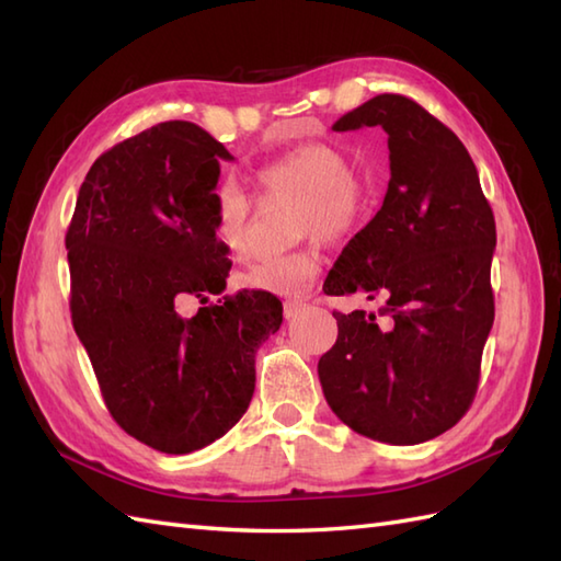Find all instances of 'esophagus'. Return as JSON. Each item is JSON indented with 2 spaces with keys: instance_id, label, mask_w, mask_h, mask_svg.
I'll return each mask as SVG.
<instances>
[{
  "instance_id": "esophagus-1",
  "label": "esophagus",
  "mask_w": 561,
  "mask_h": 561,
  "mask_svg": "<svg viewBox=\"0 0 561 561\" xmlns=\"http://www.w3.org/2000/svg\"><path fill=\"white\" fill-rule=\"evenodd\" d=\"M301 308H304V304L301 301H284V318H296L301 313Z\"/></svg>"
}]
</instances>
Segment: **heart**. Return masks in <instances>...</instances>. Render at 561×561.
Returning a JSON list of instances; mask_svg holds the SVG:
<instances>
[{"mask_svg": "<svg viewBox=\"0 0 561 561\" xmlns=\"http://www.w3.org/2000/svg\"><path fill=\"white\" fill-rule=\"evenodd\" d=\"M255 181L265 197L296 199L299 207L294 211V229L299 238L313 236L323 243L342 241L362 224L368 207L366 190L354 178L352 161L325 141H308L262 163ZM250 224L253 199L236 181H224L214 193V231L238 260H245L250 253ZM316 272V255L299 250L255 262L241 274V284L257 291L296 296L306 291Z\"/></svg>", "mask_w": 561, "mask_h": 561, "instance_id": "obj_1", "label": "heart"}]
</instances>
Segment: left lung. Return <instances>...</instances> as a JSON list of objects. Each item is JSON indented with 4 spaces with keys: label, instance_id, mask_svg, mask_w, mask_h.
Masks as SVG:
<instances>
[{
    "label": "left lung",
    "instance_id": "8db88e82",
    "mask_svg": "<svg viewBox=\"0 0 561 561\" xmlns=\"http://www.w3.org/2000/svg\"><path fill=\"white\" fill-rule=\"evenodd\" d=\"M383 127V207L342 250L325 294L383 301L340 313L320 356L325 400L356 434L412 446L456 426L480 383L494 323L496 224L462 141L400 93H380L332 125Z\"/></svg>",
    "mask_w": 561,
    "mask_h": 561
}]
</instances>
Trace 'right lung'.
Masks as SVG:
<instances>
[{
  "mask_svg": "<svg viewBox=\"0 0 561 561\" xmlns=\"http://www.w3.org/2000/svg\"><path fill=\"white\" fill-rule=\"evenodd\" d=\"M233 157L195 123L169 121L93 161L65 236L69 311L101 396L129 436L193 453L245 414L255 352L282 325L270 291L226 289L231 260L214 231L219 161Z\"/></svg>",
  "mask_w": 561,
  "mask_h": 561,
  "instance_id": "right-lung-1",
  "label": "right lung"
}]
</instances>
